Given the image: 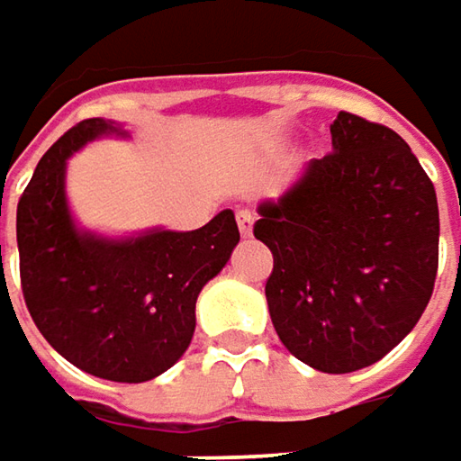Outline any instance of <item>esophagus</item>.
Returning a JSON list of instances; mask_svg holds the SVG:
<instances>
[{
  "label": "esophagus",
  "mask_w": 461,
  "mask_h": 461,
  "mask_svg": "<svg viewBox=\"0 0 461 461\" xmlns=\"http://www.w3.org/2000/svg\"><path fill=\"white\" fill-rule=\"evenodd\" d=\"M253 221H256V216H253V211H237V227H240V234L242 237H250L253 234Z\"/></svg>",
  "instance_id": "esophagus-1"
}]
</instances>
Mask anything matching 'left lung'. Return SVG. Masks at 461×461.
Here are the masks:
<instances>
[{
  "label": "left lung",
  "instance_id": "1",
  "mask_svg": "<svg viewBox=\"0 0 461 461\" xmlns=\"http://www.w3.org/2000/svg\"><path fill=\"white\" fill-rule=\"evenodd\" d=\"M332 152L258 208L267 301L285 348L319 372L380 361L411 332L438 274L436 187L393 129L340 110Z\"/></svg>",
  "mask_w": 461,
  "mask_h": 461
}]
</instances>
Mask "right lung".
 Returning a JSON list of instances; mask_svg holds the SVG:
<instances>
[{"label": "right lung", "instance_id": "add662e5", "mask_svg": "<svg viewBox=\"0 0 461 461\" xmlns=\"http://www.w3.org/2000/svg\"><path fill=\"white\" fill-rule=\"evenodd\" d=\"M107 131L118 129L103 118L81 121L39 160L18 203L21 287L33 324L73 366L113 383H145L187 351L197 295L230 261L240 231L231 211L194 231L131 240L76 230L65 160Z\"/></svg>", "mask_w": 461, "mask_h": 461}]
</instances>
